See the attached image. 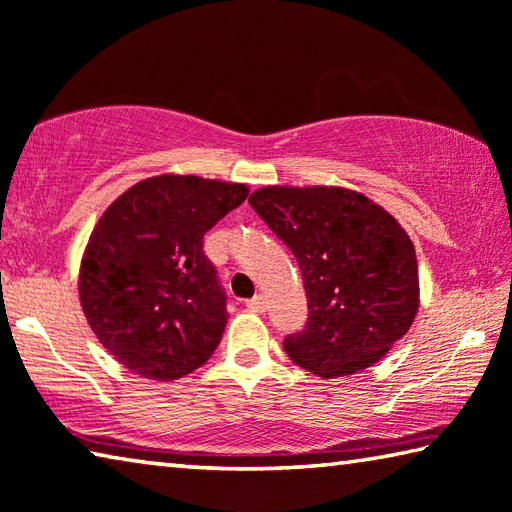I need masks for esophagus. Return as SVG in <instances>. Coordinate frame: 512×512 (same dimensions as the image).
Wrapping results in <instances>:
<instances>
[{
	"label": "esophagus",
	"instance_id": "34e87169",
	"mask_svg": "<svg viewBox=\"0 0 512 512\" xmlns=\"http://www.w3.org/2000/svg\"><path fill=\"white\" fill-rule=\"evenodd\" d=\"M247 308L254 310V312H263L267 308V301H265L263 294H256V297H251L247 301Z\"/></svg>",
	"mask_w": 512,
	"mask_h": 512
}]
</instances>
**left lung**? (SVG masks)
I'll use <instances>...</instances> for the list:
<instances>
[{
	"mask_svg": "<svg viewBox=\"0 0 512 512\" xmlns=\"http://www.w3.org/2000/svg\"><path fill=\"white\" fill-rule=\"evenodd\" d=\"M249 204L303 276L308 321L285 337L290 360L330 380L387 355L418 310L416 249L396 218L337 186H267Z\"/></svg>",
	"mask_w": 512,
	"mask_h": 512,
	"instance_id": "8db88e82",
	"label": "left lung"
}]
</instances>
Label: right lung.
I'll return each mask as SVG.
<instances>
[{
  "label": "right lung",
  "instance_id": "add662e5",
  "mask_svg": "<svg viewBox=\"0 0 512 512\" xmlns=\"http://www.w3.org/2000/svg\"><path fill=\"white\" fill-rule=\"evenodd\" d=\"M245 184L159 175L107 206L80 265L89 326L125 369L177 380L202 366L227 326V294L204 233L247 197Z\"/></svg>",
  "mask_w": 512,
  "mask_h": 512
}]
</instances>
